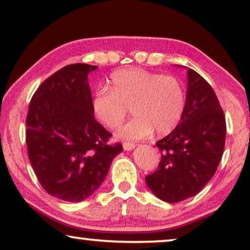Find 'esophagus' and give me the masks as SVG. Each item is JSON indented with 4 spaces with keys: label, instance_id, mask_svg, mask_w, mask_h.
Returning <instances> with one entry per match:
<instances>
[{
    "label": "esophagus",
    "instance_id": "34e87169",
    "mask_svg": "<svg viewBox=\"0 0 250 250\" xmlns=\"http://www.w3.org/2000/svg\"><path fill=\"white\" fill-rule=\"evenodd\" d=\"M123 148H124V150H126V151H129V150H133L135 148V145L131 142H124L123 143Z\"/></svg>",
    "mask_w": 250,
    "mask_h": 250
}]
</instances>
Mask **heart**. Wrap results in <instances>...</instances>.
<instances>
[{
	"mask_svg": "<svg viewBox=\"0 0 250 250\" xmlns=\"http://www.w3.org/2000/svg\"><path fill=\"white\" fill-rule=\"evenodd\" d=\"M91 107L94 117L108 128L124 122L128 107L135 117L119 128L124 140L167 135L182 121L187 93L179 78L142 68H125L111 74L110 88L100 87L93 93Z\"/></svg>",
	"mask_w": 250,
	"mask_h": 250,
	"instance_id": "b5f03b06",
	"label": "heart"
}]
</instances>
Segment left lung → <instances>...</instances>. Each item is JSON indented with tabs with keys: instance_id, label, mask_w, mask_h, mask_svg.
Listing matches in <instances>:
<instances>
[{
	"instance_id": "left-lung-1",
	"label": "left lung",
	"mask_w": 250,
	"mask_h": 250,
	"mask_svg": "<svg viewBox=\"0 0 250 250\" xmlns=\"http://www.w3.org/2000/svg\"><path fill=\"white\" fill-rule=\"evenodd\" d=\"M227 123L215 92L188 70L187 107L177 127L156 143L162 159L146 176L150 190L166 203L196 196L216 172L224 151Z\"/></svg>"
}]
</instances>
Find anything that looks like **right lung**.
I'll return each mask as SVG.
<instances>
[{
    "instance_id": "add662e5",
    "label": "right lung",
    "mask_w": 250,
    "mask_h": 250,
    "mask_svg": "<svg viewBox=\"0 0 250 250\" xmlns=\"http://www.w3.org/2000/svg\"><path fill=\"white\" fill-rule=\"evenodd\" d=\"M98 66L73 63L40 85L26 118L29 162L51 196L77 203L101 186L121 143L98 121L91 107L87 75Z\"/></svg>"
}]
</instances>
